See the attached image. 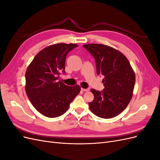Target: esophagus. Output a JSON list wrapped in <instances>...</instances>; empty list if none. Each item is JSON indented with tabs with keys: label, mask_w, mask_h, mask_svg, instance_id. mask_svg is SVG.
<instances>
[{
	"label": "esophagus",
	"mask_w": 160,
	"mask_h": 160,
	"mask_svg": "<svg viewBox=\"0 0 160 160\" xmlns=\"http://www.w3.org/2000/svg\"><path fill=\"white\" fill-rule=\"evenodd\" d=\"M81 90L83 91H85V92H88L89 91V88H88V89H83V88H81Z\"/></svg>",
	"instance_id": "esophagus-1"
}]
</instances>
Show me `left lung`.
Returning a JSON list of instances; mask_svg holds the SVG:
<instances>
[{"mask_svg":"<svg viewBox=\"0 0 160 160\" xmlns=\"http://www.w3.org/2000/svg\"><path fill=\"white\" fill-rule=\"evenodd\" d=\"M83 47L95 58L97 73L104 76V89H91L94 99L89 108L99 118H113L127 108L132 98L135 72L127 57L114 48L95 43Z\"/></svg>","mask_w":160,"mask_h":160,"instance_id":"8db88e82","label":"left lung"}]
</instances>
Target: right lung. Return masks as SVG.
Instances as JSON below:
<instances>
[{"label": "right lung", "instance_id": "add662e5", "mask_svg": "<svg viewBox=\"0 0 160 160\" xmlns=\"http://www.w3.org/2000/svg\"><path fill=\"white\" fill-rule=\"evenodd\" d=\"M77 46L62 42L48 46L37 53L27 67L26 93L33 107L46 117L64 114L81 91L79 85L67 86L57 80L61 72H65L67 54Z\"/></svg>", "mask_w": 160, "mask_h": 160}]
</instances>
